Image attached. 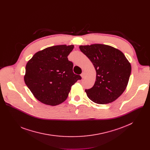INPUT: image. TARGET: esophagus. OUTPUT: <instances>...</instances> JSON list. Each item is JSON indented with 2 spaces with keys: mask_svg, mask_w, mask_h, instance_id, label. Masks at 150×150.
Instances as JSON below:
<instances>
[{
  "mask_svg": "<svg viewBox=\"0 0 150 150\" xmlns=\"http://www.w3.org/2000/svg\"><path fill=\"white\" fill-rule=\"evenodd\" d=\"M81 77H82V78H85V72H82V73L81 74Z\"/></svg>",
  "mask_w": 150,
  "mask_h": 150,
  "instance_id": "obj_1",
  "label": "esophagus"
}]
</instances>
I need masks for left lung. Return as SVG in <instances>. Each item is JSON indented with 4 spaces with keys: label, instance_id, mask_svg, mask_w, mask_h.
I'll return each mask as SVG.
<instances>
[{
    "label": "left lung",
    "instance_id": "8db88e82",
    "mask_svg": "<svg viewBox=\"0 0 150 150\" xmlns=\"http://www.w3.org/2000/svg\"><path fill=\"white\" fill-rule=\"evenodd\" d=\"M79 49L96 71L94 86L85 90L88 97L100 104L116 100L124 92L129 81L131 73L129 61L121 51L108 45L80 46Z\"/></svg>",
    "mask_w": 150,
    "mask_h": 150
}]
</instances>
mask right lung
Wrapping results in <instances>:
<instances>
[{
    "instance_id": "obj_1",
    "label": "right lung",
    "mask_w": 150,
    "mask_h": 150,
    "mask_svg": "<svg viewBox=\"0 0 150 150\" xmlns=\"http://www.w3.org/2000/svg\"><path fill=\"white\" fill-rule=\"evenodd\" d=\"M74 45H58L36 53L27 62L24 81L34 97L47 105H56L67 98L79 75L73 72L68 56Z\"/></svg>"
}]
</instances>
